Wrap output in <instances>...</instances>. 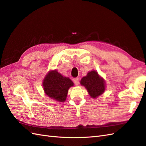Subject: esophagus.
<instances>
[{"instance_id":"esophagus-1","label":"esophagus","mask_w":146,"mask_h":146,"mask_svg":"<svg viewBox=\"0 0 146 146\" xmlns=\"http://www.w3.org/2000/svg\"><path fill=\"white\" fill-rule=\"evenodd\" d=\"M73 81H74V83L76 84V85H78V84H79V79H78V78H74V79H73Z\"/></svg>"}]
</instances>
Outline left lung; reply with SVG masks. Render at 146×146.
I'll use <instances>...</instances> for the list:
<instances>
[{"label":"left lung","instance_id":"left-lung-1","mask_svg":"<svg viewBox=\"0 0 146 146\" xmlns=\"http://www.w3.org/2000/svg\"><path fill=\"white\" fill-rule=\"evenodd\" d=\"M80 83L86 88L92 98H96L103 94L105 90V81L99 77L98 73L95 70L88 72L86 76L82 78Z\"/></svg>","mask_w":146,"mask_h":146}]
</instances>
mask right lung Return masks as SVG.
I'll return each mask as SVG.
<instances>
[{"label": "right lung", "instance_id": "add662e5", "mask_svg": "<svg viewBox=\"0 0 146 146\" xmlns=\"http://www.w3.org/2000/svg\"><path fill=\"white\" fill-rule=\"evenodd\" d=\"M74 83L68 77H63L56 70H52L47 75L43 81L45 93L49 98L59 102L65 101L68 90Z\"/></svg>", "mask_w": 146, "mask_h": 146}]
</instances>
